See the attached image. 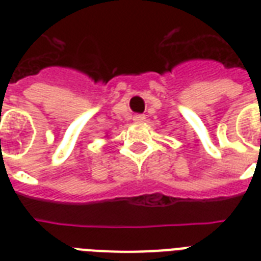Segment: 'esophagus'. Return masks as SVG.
<instances>
[{
	"instance_id": "esophagus-1",
	"label": "esophagus",
	"mask_w": 261,
	"mask_h": 261,
	"mask_svg": "<svg viewBox=\"0 0 261 261\" xmlns=\"http://www.w3.org/2000/svg\"><path fill=\"white\" fill-rule=\"evenodd\" d=\"M145 119H146V116H145V115H134V118H133V120H134V122H143V120H145Z\"/></svg>"
}]
</instances>
